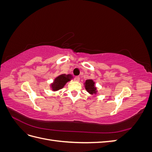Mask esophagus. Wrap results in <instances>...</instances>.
I'll use <instances>...</instances> for the list:
<instances>
[{
	"label": "esophagus",
	"instance_id": "obj_1",
	"mask_svg": "<svg viewBox=\"0 0 152 152\" xmlns=\"http://www.w3.org/2000/svg\"><path fill=\"white\" fill-rule=\"evenodd\" d=\"M74 80H75V81L79 82V81L80 80V77H78V76L75 77V78H74Z\"/></svg>",
	"mask_w": 152,
	"mask_h": 152
}]
</instances>
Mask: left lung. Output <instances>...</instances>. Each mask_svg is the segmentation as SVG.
I'll return each mask as SVG.
<instances>
[{"mask_svg": "<svg viewBox=\"0 0 152 152\" xmlns=\"http://www.w3.org/2000/svg\"><path fill=\"white\" fill-rule=\"evenodd\" d=\"M85 88L86 91L91 94H95L97 93V90H96V87H95L94 84L95 82L91 79L86 80L85 82Z\"/></svg>", "mask_w": 152, "mask_h": 152, "instance_id": "obj_1", "label": "left lung"}]
</instances>
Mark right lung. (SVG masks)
<instances>
[{
    "mask_svg": "<svg viewBox=\"0 0 152 152\" xmlns=\"http://www.w3.org/2000/svg\"><path fill=\"white\" fill-rule=\"evenodd\" d=\"M72 75L70 74H61L59 75L56 78H55L53 83L50 84V87L54 91L61 89L68 81H70L72 79Z\"/></svg>",
    "mask_w": 152,
    "mask_h": 152,
    "instance_id": "obj_1",
    "label": "right lung"
}]
</instances>
